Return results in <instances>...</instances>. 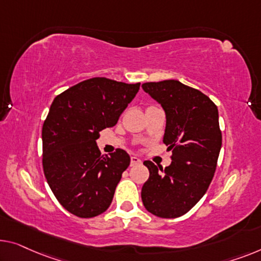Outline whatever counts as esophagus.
I'll return each instance as SVG.
<instances>
[{
  "label": "esophagus",
  "mask_w": 261,
  "mask_h": 261,
  "mask_svg": "<svg viewBox=\"0 0 261 261\" xmlns=\"http://www.w3.org/2000/svg\"><path fill=\"white\" fill-rule=\"evenodd\" d=\"M141 159H139V158H137V157H135V155H134V157H131V162H130V165L131 166H135V165H138V164H141Z\"/></svg>",
  "instance_id": "1"
}]
</instances>
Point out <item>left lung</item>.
Returning a JSON list of instances; mask_svg holds the SVG:
<instances>
[{"instance_id":"8db88e82","label":"left lung","mask_w":261,"mask_h":261,"mask_svg":"<svg viewBox=\"0 0 261 261\" xmlns=\"http://www.w3.org/2000/svg\"><path fill=\"white\" fill-rule=\"evenodd\" d=\"M142 88L164 109L163 142L172 150L164 170L144 162L150 176L142 200L154 216L178 218L200 200L215 176L221 147L218 109L205 93L176 80L147 82Z\"/></svg>"}]
</instances>
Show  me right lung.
<instances>
[{
	"instance_id": "add662e5",
	"label": "right lung",
	"mask_w": 261,
	"mask_h": 261,
	"mask_svg": "<svg viewBox=\"0 0 261 261\" xmlns=\"http://www.w3.org/2000/svg\"><path fill=\"white\" fill-rule=\"evenodd\" d=\"M141 83L93 77L57 95L42 127L46 181L63 207L80 218L110 206L130 155L117 149L100 154L99 132L117 124Z\"/></svg>"
}]
</instances>
